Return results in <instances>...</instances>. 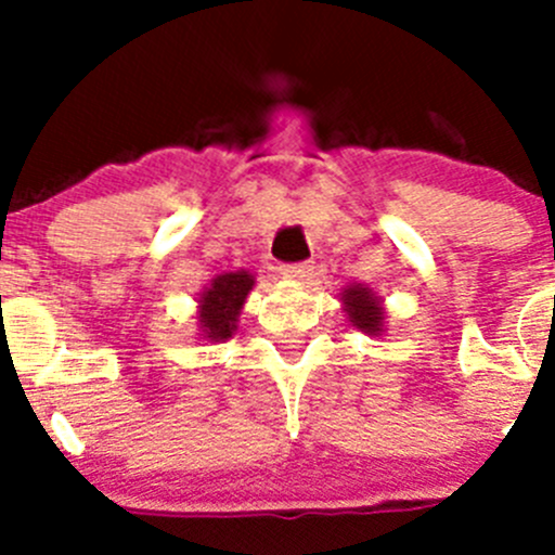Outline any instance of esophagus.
<instances>
[{
  "mask_svg": "<svg viewBox=\"0 0 555 555\" xmlns=\"http://www.w3.org/2000/svg\"><path fill=\"white\" fill-rule=\"evenodd\" d=\"M279 273L284 279H293V282H304L313 273V266L311 262H284V266H279Z\"/></svg>",
  "mask_w": 555,
  "mask_h": 555,
  "instance_id": "1",
  "label": "esophagus"
}]
</instances>
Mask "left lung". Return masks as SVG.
Listing matches in <instances>:
<instances>
[{
  "mask_svg": "<svg viewBox=\"0 0 555 555\" xmlns=\"http://www.w3.org/2000/svg\"><path fill=\"white\" fill-rule=\"evenodd\" d=\"M340 300H344V311L349 317L351 327L362 330L367 335H382L384 333V306L382 298L373 293L365 284H354V287H346L340 293Z\"/></svg>",
  "mask_w": 555,
  "mask_h": 555,
  "instance_id": "obj_1",
  "label": "left lung"
}]
</instances>
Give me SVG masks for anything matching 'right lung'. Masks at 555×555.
<instances>
[{
    "label": "right lung",
    "mask_w": 555,
    "mask_h": 555,
    "mask_svg": "<svg viewBox=\"0 0 555 555\" xmlns=\"http://www.w3.org/2000/svg\"><path fill=\"white\" fill-rule=\"evenodd\" d=\"M251 287H255V276L244 268L211 279V284L204 287L198 298V335H204L211 344L231 338L238 330V313Z\"/></svg>",
    "instance_id": "1"
}]
</instances>
